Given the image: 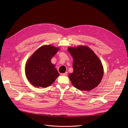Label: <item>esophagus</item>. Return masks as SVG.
Here are the masks:
<instances>
[{"instance_id": "esophagus-1", "label": "esophagus", "mask_w": 128, "mask_h": 128, "mask_svg": "<svg viewBox=\"0 0 128 128\" xmlns=\"http://www.w3.org/2000/svg\"><path fill=\"white\" fill-rule=\"evenodd\" d=\"M67 74H68V72H66L65 73H61V74H60V75H62V76H66Z\"/></svg>"}]
</instances>
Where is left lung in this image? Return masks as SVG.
Here are the masks:
<instances>
[{
  "instance_id": "left-lung-1",
  "label": "left lung",
  "mask_w": 128,
  "mask_h": 128,
  "mask_svg": "<svg viewBox=\"0 0 128 128\" xmlns=\"http://www.w3.org/2000/svg\"><path fill=\"white\" fill-rule=\"evenodd\" d=\"M73 58V72L69 74L72 84L79 90L89 91L95 88L103 76L102 64L98 56L89 47L79 46L68 47Z\"/></svg>"
}]
</instances>
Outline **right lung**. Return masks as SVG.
I'll use <instances>...</instances> for the list:
<instances>
[{
	"label": "right lung",
	"instance_id": "obj_1",
	"mask_svg": "<svg viewBox=\"0 0 128 128\" xmlns=\"http://www.w3.org/2000/svg\"><path fill=\"white\" fill-rule=\"evenodd\" d=\"M59 50L51 45H44L28 58L25 65V75L32 86L46 88L55 82L59 74L51 60Z\"/></svg>",
	"mask_w": 128,
	"mask_h": 128
}]
</instances>
